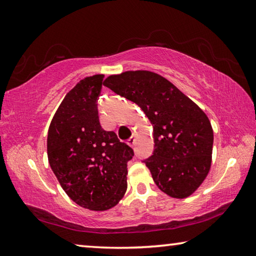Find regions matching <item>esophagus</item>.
<instances>
[{
  "instance_id": "obj_1",
  "label": "esophagus",
  "mask_w": 256,
  "mask_h": 256,
  "mask_svg": "<svg viewBox=\"0 0 256 256\" xmlns=\"http://www.w3.org/2000/svg\"><path fill=\"white\" fill-rule=\"evenodd\" d=\"M134 144H136V136H131L128 140V144L130 146H134Z\"/></svg>"
}]
</instances>
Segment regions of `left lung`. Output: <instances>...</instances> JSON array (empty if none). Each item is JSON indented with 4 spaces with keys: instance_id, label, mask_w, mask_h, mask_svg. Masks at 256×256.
Listing matches in <instances>:
<instances>
[{
    "instance_id": "obj_1",
    "label": "left lung",
    "mask_w": 256,
    "mask_h": 256,
    "mask_svg": "<svg viewBox=\"0 0 256 256\" xmlns=\"http://www.w3.org/2000/svg\"><path fill=\"white\" fill-rule=\"evenodd\" d=\"M104 86L136 102L152 124L154 151L144 160L156 185L185 198L209 174L214 130L206 112L157 73L138 70L107 76Z\"/></svg>"
}]
</instances>
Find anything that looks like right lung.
<instances>
[{
  "label": "right lung",
  "instance_id": "add662e5",
  "mask_svg": "<svg viewBox=\"0 0 256 256\" xmlns=\"http://www.w3.org/2000/svg\"><path fill=\"white\" fill-rule=\"evenodd\" d=\"M104 74L86 76L66 94L53 116L47 156L62 188L86 209L105 211L122 200L128 188V162L132 148L105 131L97 99Z\"/></svg>",
  "mask_w": 256,
  "mask_h": 256
}]
</instances>
